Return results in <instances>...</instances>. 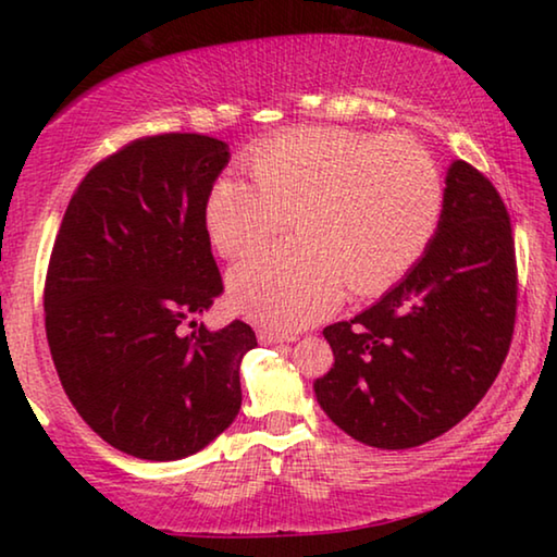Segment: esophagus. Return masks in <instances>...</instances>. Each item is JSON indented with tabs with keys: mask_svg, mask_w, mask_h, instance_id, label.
<instances>
[{
	"mask_svg": "<svg viewBox=\"0 0 557 557\" xmlns=\"http://www.w3.org/2000/svg\"><path fill=\"white\" fill-rule=\"evenodd\" d=\"M258 338H260V344H289V342H297V334H282V332H272V329H260L258 332Z\"/></svg>",
	"mask_w": 557,
	"mask_h": 557,
	"instance_id": "obj_1",
	"label": "esophagus"
}]
</instances>
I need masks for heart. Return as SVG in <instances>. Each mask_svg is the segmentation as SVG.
Wrapping results in <instances>:
<instances>
[{
  "label": "heart",
  "instance_id": "b5f03b06",
  "mask_svg": "<svg viewBox=\"0 0 557 557\" xmlns=\"http://www.w3.org/2000/svg\"><path fill=\"white\" fill-rule=\"evenodd\" d=\"M256 184L225 174L206 199V231L223 258L258 248L292 223L299 238L270 245L231 270L233 305L285 332L342 297L395 285L435 235L442 178L408 135L297 127L250 152Z\"/></svg>",
  "mask_w": 557,
  "mask_h": 557
}]
</instances>
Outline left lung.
I'll use <instances>...</instances> for the list:
<instances>
[{"instance_id": "1", "label": "left lung", "mask_w": 557, "mask_h": 557, "mask_svg": "<svg viewBox=\"0 0 557 557\" xmlns=\"http://www.w3.org/2000/svg\"><path fill=\"white\" fill-rule=\"evenodd\" d=\"M516 245L496 186L457 159L425 256L351 322L324 329L334 366L317 400L346 435L381 449L425 445L476 408L516 324Z\"/></svg>"}]
</instances>
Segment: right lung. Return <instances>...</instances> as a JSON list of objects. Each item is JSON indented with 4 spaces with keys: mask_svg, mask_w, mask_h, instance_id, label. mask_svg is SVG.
Returning <instances> with one entry per match:
<instances>
[{
    "mask_svg": "<svg viewBox=\"0 0 557 557\" xmlns=\"http://www.w3.org/2000/svg\"><path fill=\"white\" fill-rule=\"evenodd\" d=\"M228 157L196 132L139 137L90 169L53 240L44 317L55 373L86 425L137 459L194 455L240 410L256 332L194 322L223 292L203 211Z\"/></svg>",
    "mask_w": 557,
    "mask_h": 557,
    "instance_id": "add662e5",
    "label": "right lung"
}]
</instances>
